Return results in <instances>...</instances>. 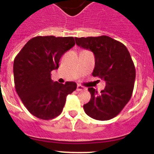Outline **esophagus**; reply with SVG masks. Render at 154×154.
<instances>
[{
  "mask_svg": "<svg viewBox=\"0 0 154 154\" xmlns=\"http://www.w3.org/2000/svg\"><path fill=\"white\" fill-rule=\"evenodd\" d=\"M83 90H85V88H84L82 85H77V91H79H79H83Z\"/></svg>",
  "mask_w": 154,
  "mask_h": 154,
  "instance_id": "1",
  "label": "esophagus"
}]
</instances>
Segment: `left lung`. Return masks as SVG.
Returning a JSON list of instances; mask_svg holds the SVG:
<instances>
[{"instance_id": "left-lung-1", "label": "left lung", "mask_w": 154, "mask_h": 154, "mask_svg": "<svg viewBox=\"0 0 154 154\" xmlns=\"http://www.w3.org/2000/svg\"><path fill=\"white\" fill-rule=\"evenodd\" d=\"M76 45L95 55L94 77L106 81L100 93L89 88L91 99L83 106L85 113L97 120H109L118 115L130 101L136 78V69L127 48L115 39L102 35L75 38Z\"/></svg>"}]
</instances>
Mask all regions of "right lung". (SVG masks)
Listing matches in <instances>:
<instances>
[{
    "instance_id": "1",
    "label": "right lung",
    "mask_w": 154,
    "mask_h": 154,
    "mask_svg": "<svg viewBox=\"0 0 154 154\" xmlns=\"http://www.w3.org/2000/svg\"><path fill=\"white\" fill-rule=\"evenodd\" d=\"M75 44L73 37L37 36L30 39L14 61V80L17 95L30 113L49 120L62 112L66 96L75 91L74 82H53L51 72L61 57Z\"/></svg>"
}]
</instances>
